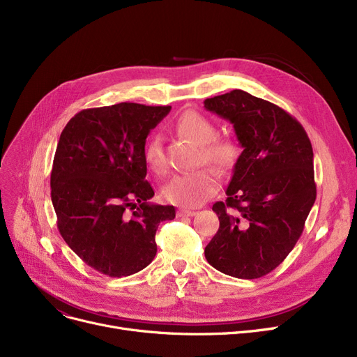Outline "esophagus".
<instances>
[{
  "mask_svg": "<svg viewBox=\"0 0 357 357\" xmlns=\"http://www.w3.org/2000/svg\"><path fill=\"white\" fill-rule=\"evenodd\" d=\"M197 213L192 211V210H185V208H181L178 210V215L179 217H194Z\"/></svg>",
  "mask_w": 357,
  "mask_h": 357,
  "instance_id": "obj_1",
  "label": "esophagus"
}]
</instances>
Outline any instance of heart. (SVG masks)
Returning a JSON list of instances; mask_svg holds the SVG:
<instances>
[{
	"label": "heart",
	"instance_id": "1",
	"mask_svg": "<svg viewBox=\"0 0 357 357\" xmlns=\"http://www.w3.org/2000/svg\"><path fill=\"white\" fill-rule=\"evenodd\" d=\"M175 130L182 137L199 144L198 160L201 163H213L222 174L230 172L234 167L240 155L238 144L230 137H215V126L205 116L197 111H185L175 121ZM144 160L155 174H165L166 159L160 136L155 135L147 142ZM218 172L211 166H204L192 172L176 175L163 188V197L179 207L192 208L211 198L218 191Z\"/></svg>",
	"mask_w": 357,
	"mask_h": 357
}]
</instances>
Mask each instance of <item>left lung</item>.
I'll return each instance as SVG.
<instances>
[{"label":"left lung","instance_id":"8db88e82","mask_svg":"<svg viewBox=\"0 0 357 357\" xmlns=\"http://www.w3.org/2000/svg\"><path fill=\"white\" fill-rule=\"evenodd\" d=\"M204 107L233 124L243 149L227 199L213 205L220 229L205 259L226 275L261 278L294 249L314 205L311 142L285 109L241 89L207 98Z\"/></svg>","mask_w":357,"mask_h":357}]
</instances>
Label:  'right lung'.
I'll return each instance as SVG.
<instances>
[{
    "label": "right lung",
    "instance_id": "right-lung-1",
    "mask_svg": "<svg viewBox=\"0 0 357 357\" xmlns=\"http://www.w3.org/2000/svg\"><path fill=\"white\" fill-rule=\"evenodd\" d=\"M172 107L120 102L88 108L63 128L50 175L58 229L88 266L111 278L133 275L156 256L160 221L174 205L149 202L144 144ZM131 209L133 213H128Z\"/></svg>",
    "mask_w": 357,
    "mask_h": 357
}]
</instances>
